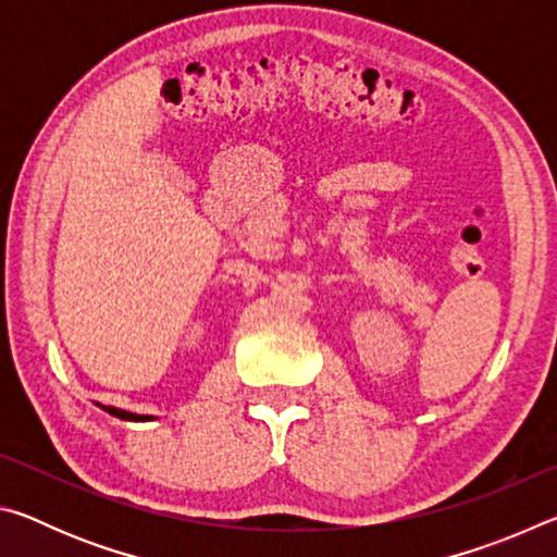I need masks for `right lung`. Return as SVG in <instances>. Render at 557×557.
Here are the masks:
<instances>
[{"mask_svg": "<svg viewBox=\"0 0 557 557\" xmlns=\"http://www.w3.org/2000/svg\"><path fill=\"white\" fill-rule=\"evenodd\" d=\"M110 414H115V418L122 420H152L149 414H135V412H127V410H120V408H106Z\"/></svg>", "mask_w": 557, "mask_h": 557, "instance_id": "obj_1", "label": "right lung"}]
</instances>
